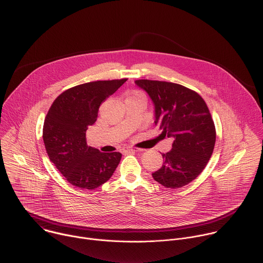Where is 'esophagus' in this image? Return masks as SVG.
Masks as SVG:
<instances>
[{"label":"esophagus","mask_w":263,"mask_h":263,"mask_svg":"<svg viewBox=\"0 0 263 263\" xmlns=\"http://www.w3.org/2000/svg\"><path fill=\"white\" fill-rule=\"evenodd\" d=\"M142 149L140 148H125L123 149V153L126 155V154H130V153H135V152H140Z\"/></svg>","instance_id":"obj_1"}]
</instances>
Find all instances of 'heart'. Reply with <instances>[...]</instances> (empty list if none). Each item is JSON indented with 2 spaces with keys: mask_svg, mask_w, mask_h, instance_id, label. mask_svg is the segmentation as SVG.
Segmentation results:
<instances>
[{
  "mask_svg": "<svg viewBox=\"0 0 263 263\" xmlns=\"http://www.w3.org/2000/svg\"><path fill=\"white\" fill-rule=\"evenodd\" d=\"M140 96H141V95H140V94H138V93H136V94H134V95H133V96H132V97H140ZM130 98H131V97H130Z\"/></svg>",
  "mask_w": 263,
  "mask_h": 263,
  "instance_id": "1",
  "label": "heart"
}]
</instances>
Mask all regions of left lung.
Segmentation results:
<instances>
[{
	"instance_id": "8db88e82",
	"label": "left lung",
	"mask_w": 263,
	"mask_h": 263,
	"mask_svg": "<svg viewBox=\"0 0 263 263\" xmlns=\"http://www.w3.org/2000/svg\"><path fill=\"white\" fill-rule=\"evenodd\" d=\"M135 83L154 103L155 125L173 138L172 148L162 154V167L152 176L165 188H182L202 172L214 151L216 129L208 105L196 92L178 83L148 79Z\"/></svg>"
}]
</instances>
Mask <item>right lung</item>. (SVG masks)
<instances>
[{
  "label": "right lung",
  "instance_id": "1",
  "mask_svg": "<svg viewBox=\"0 0 263 263\" xmlns=\"http://www.w3.org/2000/svg\"><path fill=\"white\" fill-rule=\"evenodd\" d=\"M127 78L98 80L71 87L50 106L43 126V141L49 160L73 186L94 190L106 183L122 154L101 153L86 144L85 132L98 117L102 102Z\"/></svg>",
  "mask_w": 263,
  "mask_h": 263
}]
</instances>
